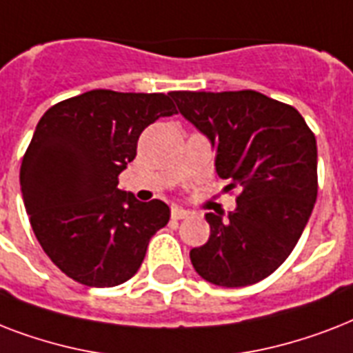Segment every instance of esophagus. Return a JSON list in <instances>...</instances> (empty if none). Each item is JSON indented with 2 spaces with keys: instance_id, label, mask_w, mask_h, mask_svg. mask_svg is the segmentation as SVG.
I'll return each mask as SVG.
<instances>
[{
  "instance_id": "esophagus-1",
  "label": "esophagus",
  "mask_w": 353,
  "mask_h": 353,
  "mask_svg": "<svg viewBox=\"0 0 353 353\" xmlns=\"http://www.w3.org/2000/svg\"><path fill=\"white\" fill-rule=\"evenodd\" d=\"M188 210L181 209V207H174L172 209V220H185V218H188Z\"/></svg>"
}]
</instances>
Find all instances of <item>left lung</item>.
Returning <instances> with one entry per match:
<instances>
[{"label":"left lung","instance_id":"obj_1","mask_svg":"<svg viewBox=\"0 0 353 353\" xmlns=\"http://www.w3.org/2000/svg\"><path fill=\"white\" fill-rule=\"evenodd\" d=\"M179 112L216 148V172L238 190L236 210L207 212L209 241L194 269L221 288L256 284L284 263L317 199V141L295 108L252 90L172 91Z\"/></svg>","mask_w":353,"mask_h":353}]
</instances>
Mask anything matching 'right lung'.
Here are the masks:
<instances>
[{
  "instance_id": "right-lung-1",
  "label": "right lung",
  "mask_w": 353,
  "mask_h": 353,
  "mask_svg": "<svg viewBox=\"0 0 353 353\" xmlns=\"http://www.w3.org/2000/svg\"><path fill=\"white\" fill-rule=\"evenodd\" d=\"M177 110L165 93L93 90L43 113L21 161L25 210L41 249L63 274L113 288L137 273L168 205L119 190L139 135Z\"/></svg>"
}]
</instances>
